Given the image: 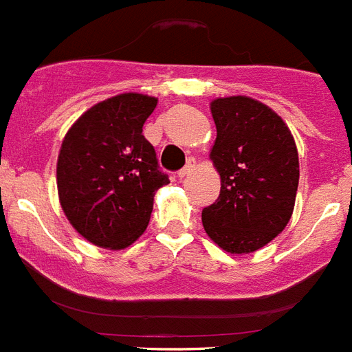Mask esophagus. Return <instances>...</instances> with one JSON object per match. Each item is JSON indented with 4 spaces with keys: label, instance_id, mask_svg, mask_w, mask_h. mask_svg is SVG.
Masks as SVG:
<instances>
[{
    "label": "esophagus",
    "instance_id": "obj_1",
    "mask_svg": "<svg viewBox=\"0 0 352 352\" xmlns=\"http://www.w3.org/2000/svg\"><path fill=\"white\" fill-rule=\"evenodd\" d=\"M194 167H196V160H194V158H188L187 165H185V167H183L182 170H178V178H185L187 174L192 173Z\"/></svg>",
    "mask_w": 352,
    "mask_h": 352
}]
</instances>
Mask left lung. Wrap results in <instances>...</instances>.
I'll return each instance as SVG.
<instances>
[{"label":"left lung","mask_w":352,"mask_h":352,"mask_svg":"<svg viewBox=\"0 0 352 352\" xmlns=\"http://www.w3.org/2000/svg\"><path fill=\"white\" fill-rule=\"evenodd\" d=\"M210 111L217 129L210 160L221 192L203 208L201 221L219 248L250 254L275 239L292 217L297 145L283 118L255 98H216Z\"/></svg>","instance_id":"1"}]
</instances>
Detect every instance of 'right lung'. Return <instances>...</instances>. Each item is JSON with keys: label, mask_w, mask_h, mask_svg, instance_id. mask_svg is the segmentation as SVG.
<instances>
[{"label": "right lung", "mask_w": 352, "mask_h": 352, "mask_svg": "<svg viewBox=\"0 0 352 352\" xmlns=\"http://www.w3.org/2000/svg\"><path fill=\"white\" fill-rule=\"evenodd\" d=\"M158 98L122 93L95 104L66 133L57 190L68 221L102 248L133 245L149 225L155 192L169 183L142 127Z\"/></svg>", "instance_id": "right-lung-1"}]
</instances>
